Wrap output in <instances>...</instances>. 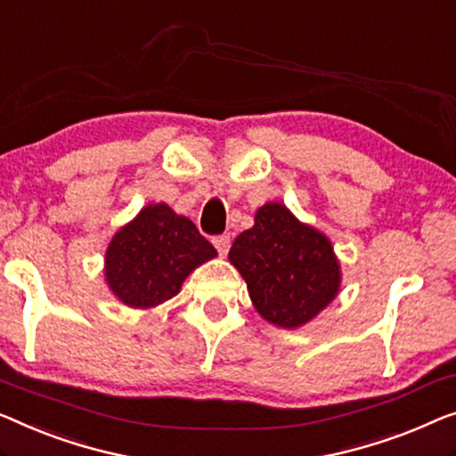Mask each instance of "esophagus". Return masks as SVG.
I'll return each mask as SVG.
<instances>
[{
  "label": "esophagus",
  "instance_id": "obj_1",
  "mask_svg": "<svg viewBox=\"0 0 456 456\" xmlns=\"http://www.w3.org/2000/svg\"><path fill=\"white\" fill-rule=\"evenodd\" d=\"M214 247L217 248V253L220 255H226L228 248H230V236L228 234H220V236H214Z\"/></svg>",
  "mask_w": 456,
  "mask_h": 456
}]
</instances>
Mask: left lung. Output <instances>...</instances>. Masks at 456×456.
I'll list each match as a JSON object with an SVG mask.
<instances>
[{
    "label": "left lung",
    "instance_id": "8db88e82",
    "mask_svg": "<svg viewBox=\"0 0 456 456\" xmlns=\"http://www.w3.org/2000/svg\"><path fill=\"white\" fill-rule=\"evenodd\" d=\"M228 256L247 281L256 313L277 327L305 325L339 289L331 242L281 203H265L255 226L236 236Z\"/></svg>",
    "mask_w": 456,
    "mask_h": 456
}]
</instances>
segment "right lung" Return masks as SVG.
Segmentation results:
<instances>
[{
    "instance_id": "right-lung-1",
    "label": "right lung",
    "mask_w": 456,
    "mask_h": 456,
    "mask_svg": "<svg viewBox=\"0 0 456 456\" xmlns=\"http://www.w3.org/2000/svg\"><path fill=\"white\" fill-rule=\"evenodd\" d=\"M216 256L195 224L167 203L143 208L107 250V281L127 306L151 308L179 294L184 277Z\"/></svg>"
}]
</instances>
